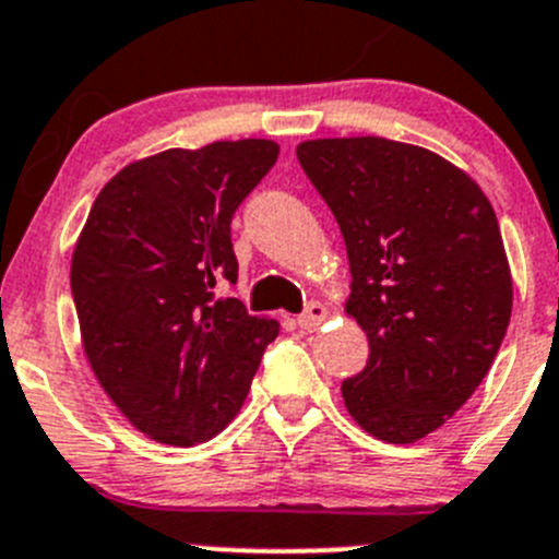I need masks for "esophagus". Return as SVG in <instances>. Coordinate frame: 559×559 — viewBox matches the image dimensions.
Segmentation results:
<instances>
[{
	"mask_svg": "<svg viewBox=\"0 0 559 559\" xmlns=\"http://www.w3.org/2000/svg\"><path fill=\"white\" fill-rule=\"evenodd\" d=\"M324 317H328V308H324L322 302H308L306 311L297 317V324H300L302 330H313L324 322Z\"/></svg>",
	"mask_w": 559,
	"mask_h": 559,
	"instance_id": "1",
	"label": "esophagus"
}]
</instances>
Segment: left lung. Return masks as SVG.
<instances>
[{"instance_id": "obj_1", "label": "left lung", "mask_w": 559, "mask_h": 559, "mask_svg": "<svg viewBox=\"0 0 559 559\" xmlns=\"http://www.w3.org/2000/svg\"><path fill=\"white\" fill-rule=\"evenodd\" d=\"M297 160L338 221L346 313L371 349L341 382L346 409L377 440H424L484 382L511 322L491 202L431 150L379 135L302 142Z\"/></svg>"}]
</instances>
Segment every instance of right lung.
<instances>
[{
	"instance_id": "obj_1",
	"label": "right lung",
	"mask_w": 559,
	"mask_h": 559,
	"mask_svg": "<svg viewBox=\"0 0 559 559\" xmlns=\"http://www.w3.org/2000/svg\"><path fill=\"white\" fill-rule=\"evenodd\" d=\"M278 160L267 139L166 150L124 166L70 264L86 360L108 399L164 445H197L240 412L278 322L215 286L237 281L231 218Z\"/></svg>"
}]
</instances>
